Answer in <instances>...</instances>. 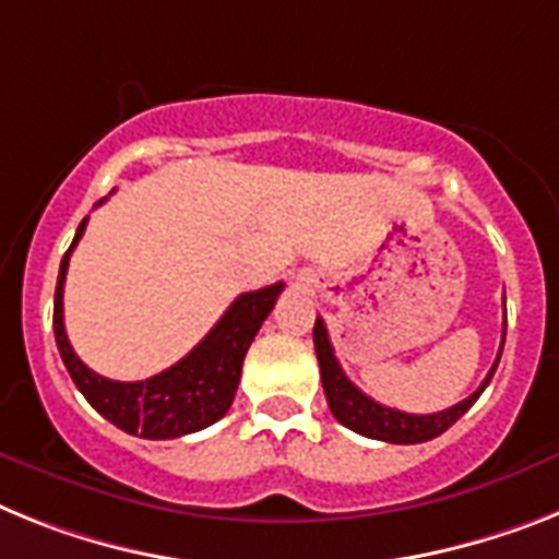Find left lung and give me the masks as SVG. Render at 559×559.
<instances>
[{
    "label": "left lung",
    "mask_w": 559,
    "mask_h": 559,
    "mask_svg": "<svg viewBox=\"0 0 559 559\" xmlns=\"http://www.w3.org/2000/svg\"><path fill=\"white\" fill-rule=\"evenodd\" d=\"M312 337H316V355L318 364H321L323 395H326V403H330L332 415L337 417V424H344L346 429L358 431L364 438L386 440V443H426V440L443 435L452 424H457V420L475 406L477 397L483 395V389L489 386L491 374H495L497 364H500V352H497L495 367L489 369L486 381H483L466 401L454 403V406H449V409L443 412H435V415H409V412L389 409L383 403L372 401V397L364 395V392L346 378L341 364H337L335 352H332L330 335H326V326H323L321 318H316Z\"/></svg>",
    "instance_id": "left-lung-1"
}]
</instances>
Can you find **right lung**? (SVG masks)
I'll return each instance as SVG.
<instances>
[{
	"label": "right lung",
	"mask_w": 559,
	"mask_h": 559,
	"mask_svg": "<svg viewBox=\"0 0 559 559\" xmlns=\"http://www.w3.org/2000/svg\"><path fill=\"white\" fill-rule=\"evenodd\" d=\"M84 224L87 218L79 224L76 238L62 258L53 301L56 346L79 392L112 426L147 440L181 438V435H192L222 420L236 397L243 355L278 301L284 284L238 295L222 321L204 335V341L170 369L153 374L147 381H110L93 372L91 367H84L64 332V275H68L70 252L84 233Z\"/></svg>",
	"instance_id": "1"
}]
</instances>
